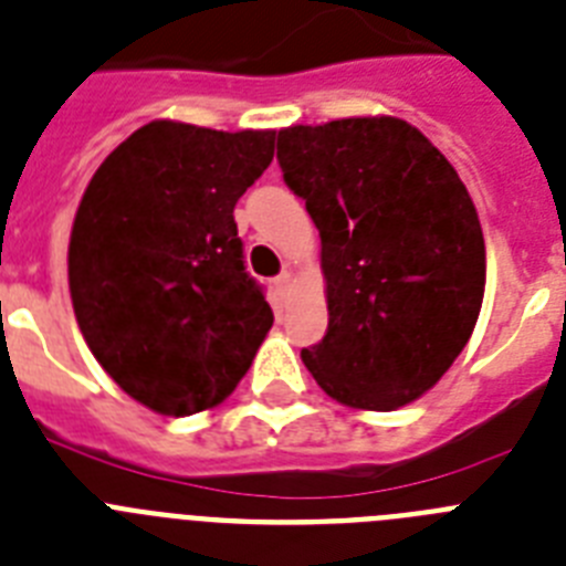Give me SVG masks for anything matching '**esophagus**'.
Wrapping results in <instances>:
<instances>
[{
    "mask_svg": "<svg viewBox=\"0 0 566 566\" xmlns=\"http://www.w3.org/2000/svg\"><path fill=\"white\" fill-rule=\"evenodd\" d=\"M289 286H292V274H289V272H280L277 277H274V292H277L280 297H283V294L289 292Z\"/></svg>",
    "mask_w": 566,
    "mask_h": 566,
    "instance_id": "1",
    "label": "esophagus"
}]
</instances>
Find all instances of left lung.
I'll return each instance as SVG.
<instances>
[{
  "mask_svg": "<svg viewBox=\"0 0 566 566\" xmlns=\"http://www.w3.org/2000/svg\"><path fill=\"white\" fill-rule=\"evenodd\" d=\"M277 163L321 231L329 329L301 352L306 369L346 407L421 398L484 301V234L461 177L395 117L283 128Z\"/></svg>",
  "mask_w": 566,
  "mask_h": 566,
  "instance_id": "left-lung-1",
  "label": "left lung"
}]
</instances>
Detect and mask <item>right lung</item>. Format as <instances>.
Segmentation results:
<instances>
[{"label":"right lung","mask_w":566,"mask_h":566,"mask_svg":"<svg viewBox=\"0 0 566 566\" xmlns=\"http://www.w3.org/2000/svg\"><path fill=\"white\" fill-rule=\"evenodd\" d=\"M274 157V132L143 125L91 177L67 245L88 349L154 412L186 418L234 392L272 306L245 272L234 206Z\"/></svg>","instance_id":"right-lung-1"}]
</instances>
